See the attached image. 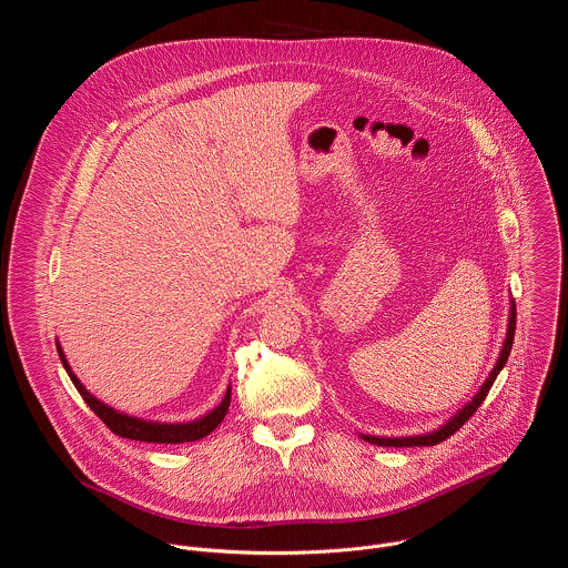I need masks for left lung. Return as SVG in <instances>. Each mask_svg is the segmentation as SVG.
Wrapping results in <instances>:
<instances>
[{
	"label": "left lung",
	"instance_id": "left-lung-1",
	"mask_svg": "<svg viewBox=\"0 0 568 568\" xmlns=\"http://www.w3.org/2000/svg\"><path fill=\"white\" fill-rule=\"evenodd\" d=\"M515 321H517V312H515V301H510V314H508V331H506V342L501 346V353L497 357V364L495 368L490 371L488 379L483 382V386L478 388V393L465 404L463 409H458V414H454L445 425H440L438 429L429 432V434H418V436H399V438H386V436H368V434H359L364 440H368L371 445H379V447H432V445H438L443 443L445 438H449L452 434H456L469 418L471 414L480 407L485 395L490 393L497 375L501 373V368L506 366L508 362V355L513 351V342H515Z\"/></svg>",
	"mask_w": 568,
	"mask_h": 568
}]
</instances>
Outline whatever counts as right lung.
<instances>
[{
    "instance_id": "obj_1",
    "label": "right lung",
    "mask_w": 568,
    "mask_h": 568,
    "mask_svg": "<svg viewBox=\"0 0 568 568\" xmlns=\"http://www.w3.org/2000/svg\"><path fill=\"white\" fill-rule=\"evenodd\" d=\"M55 348H58V355H60V362H62L67 375L71 377V382L78 388V393L83 395V399L88 402V407L121 438L141 440V443H164V445L193 443V440L206 438L224 420V416L229 412L231 386L226 388L222 402L217 404L213 412H209L206 416H202L197 420H191V423H154V420H143V418L128 416V414L116 412L114 407H110V404L101 402L97 395H92L83 384H80V379L71 371V366H69V362H67V357L62 353V346L58 342H55Z\"/></svg>"
}]
</instances>
